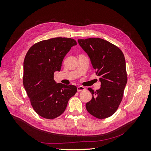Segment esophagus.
<instances>
[{"label":"esophagus","mask_w":151,"mask_h":151,"mask_svg":"<svg viewBox=\"0 0 151 151\" xmlns=\"http://www.w3.org/2000/svg\"><path fill=\"white\" fill-rule=\"evenodd\" d=\"M86 89L83 86H78L77 87V91L78 92H80V91H84Z\"/></svg>","instance_id":"esophagus-1"}]
</instances>
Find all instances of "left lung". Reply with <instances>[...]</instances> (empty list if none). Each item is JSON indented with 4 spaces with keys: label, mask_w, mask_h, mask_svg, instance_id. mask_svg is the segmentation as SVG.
<instances>
[{
    "label": "left lung",
    "mask_w": 151,
    "mask_h": 151,
    "mask_svg": "<svg viewBox=\"0 0 151 151\" xmlns=\"http://www.w3.org/2000/svg\"><path fill=\"white\" fill-rule=\"evenodd\" d=\"M78 43L88 55L101 82L99 89L88 88L93 98L86 104L87 111L99 119L111 116L119 106L127 83L124 55L118 47L101 38L81 39Z\"/></svg>",
    "instance_id": "obj_1"
}]
</instances>
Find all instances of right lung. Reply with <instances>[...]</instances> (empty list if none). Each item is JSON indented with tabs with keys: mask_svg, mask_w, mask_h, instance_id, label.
Listing matches in <instances>:
<instances>
[{
	"mask_svg": "<svg viewBox=\"0 0 151 151\" xmlns=\"http://www.w3.org/2000/svg\"><path fill=\"white\" fill-rule=\"evenodd\" d=\"M72 38H54L34 44L27 52L23 65V85L31 106L40 116L53 119L64 112L68 100L77 89L74 85L56 83L54 72L71 47Z\"/></svg>",
	"mask_w": 151,
	"mask_h": 151,
	"instance_id": "add662e5",
	"label": "right lung"
}]
</instances>
